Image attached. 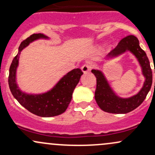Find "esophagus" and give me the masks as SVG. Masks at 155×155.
I'll return each mask as SVG.
<instances>
[{
  "mask_svg": "<svg viewBox=\"0 0 155 155\" xmlns=\"http://www.w3.org/2000/svg\"><path fill=\"white\" fill-rule=\"evenodd\" d=\"M91 68H92L91 64H90V63H87L81 66V69L84 74H87V73H88L89 71H90V69H91Z\"/></svg>",
  "mask_w": 155,
  "mask_h": 155,
  "instance_id": "1",
  "label": "esophagus"
}]
</instances>
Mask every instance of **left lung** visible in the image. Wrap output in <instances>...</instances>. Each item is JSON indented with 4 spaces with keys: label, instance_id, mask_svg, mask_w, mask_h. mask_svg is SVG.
Returning <instances> with one entry per match:
<instances>
[{
    "label": "left lung",
    "instance_id": "left-lung-1",
    "mask_svg": "<svg viewBox=\"0 0 155 155\" xmlns=\"http://www.w3.org/2000/svg\"><path fill=\"white\" fill-rule=\"evenodd\" d=\"M127 51L136 56L145 77L143 87L136 95L127 98L119 97L111 88L103 72L96 69L92 70V73L95 76L97 80L95 92V101L99 107L108 113L127 114L136 109L145 100L152 87V71L149 60L145 51L140 47L138 39L136 36L128 35L122 38L118 45L108 53L107 58H115Z\"/></svg>",
    "mask_w": 155,
    "mask_h": 155
}]
</instances>
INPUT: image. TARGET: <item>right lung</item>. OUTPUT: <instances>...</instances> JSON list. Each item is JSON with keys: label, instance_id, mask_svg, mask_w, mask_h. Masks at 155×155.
Wrapping results in <instances>:
<instances>
[{"label": "right lung", "instance_id": "obj_1", "mask_svg": "<svg viewBox=\"0 0 155 155\" xmlns=\"http://www.w3.org/2000/svg\"><path fill=\"white\" fill-rule=\"evenodd\" d=\"M39 38H48L41 33H34L24 40L19 45L18 54L12 60L9 68L8 85L12 95L23 107L37 116L50 117L58 116L65 111L72 99V94L83 73L75 68L68 73L51 90L45 93L32 95L19 90L16 81V73L19 65L21 51L30 43Z\"/></svg>", "mask_w": 155, "mask_h": 155}]
</instances>
